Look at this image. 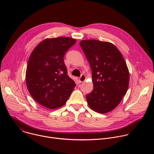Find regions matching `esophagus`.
<instances>
[{"mask_svg": "<svg viewBox=\"0 0 154 154\" xmlns=\"http://www.w3.org/2000/svg\"><path fill=\"white\" fill-rule=\"evenodd\" d=\"M85 80H86V77H85V75L84 74H82L81 76L79 79V80L80 83L83 82L84 81H85Z\"/></svg>", "mask_w": 154, "mask_h": 154, "instance_id": "esophagus-1", "label": "esophagus"}]
</instances>
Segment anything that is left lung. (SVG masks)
Instances as JSON below:
<instances>
[{"label":"left lung","instance_id":"obj_1","mask_svg":"<svg viewBox=\"0 0 154 154\" xmlns=\"http://www.w3.org/2000/svg\"><path fill=\"white\" fill-rule=\"evenodd\" d=\"M92 70L93 90L86 96L89 106L99 113L115 109L127 91L129 72L120 51L113 44L95 39L80 42Z\"/></svg>","mask_w":154,"mask_h":154}]
</instances>
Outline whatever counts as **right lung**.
Masks as SVG:
<instances>
[{
    "label": "right lung",
    "mask_w": 154,
    "mask_h": 154,
    "mask_svg": "<svg viewBox=\"0 0 154 154\" xmlns=\"http://www.w3.org/2000/svg\"><path fill=\"white\" fill-rule=\"evenodd\" d=\"M76 40L68 37L46 39L32 52L26 70V83L32 97L49 109L65 104L75 83L68 75L64 56Z\"/></svg>",
    "instance_id": "1"
}]
</instances>
